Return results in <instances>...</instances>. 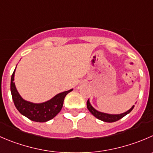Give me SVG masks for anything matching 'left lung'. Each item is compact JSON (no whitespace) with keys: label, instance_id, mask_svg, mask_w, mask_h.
Masks as SVG:
<instances>
[{"label":"left lung","instance_id":"left-lung-1","mask_svg":"<svg viewBox=\"0 0 153 153\" xmlns=\"http://www.w3.org/2000/svg\"><path fill=\"white\" fill-rule=\"evenodd\" d=\"M87 109L90 111V112L93 114L95 117L97 118V119L106 123H113V122H116V121L119 120H120L121 118L125 117L126 115L129 114V113L132 111L134 106L133 105V106L131 107L128 111H127L126 112L123 113V114H105V113L99 112V111H96V110L91 105H90L89 99L87 102Z\"/></svg>","mask_w":153,"mask_h":153}]
</instances>
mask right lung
<instances>
[{
    "instance_id": "obj_1",
    "label": "right lung",
    "mask_w": 153,
    "mask_h": 153,
    "mask_svg": "<svg viewBox=\"0 0 153 153\" xmlns=\"http://www.w3.org/2000/svg\"><path fill=\"white\" fill-rule=\"evenodd\" d=\"M15 71L16 69L11 77L10 90L13 102L18 111L22 115L34 122L44 123L53 119L61 111L64 98L72 91V89L59 93L51 99L43 103H32L22 99L18 93L14 83Z\"/></svg>"
}]
</instances>
